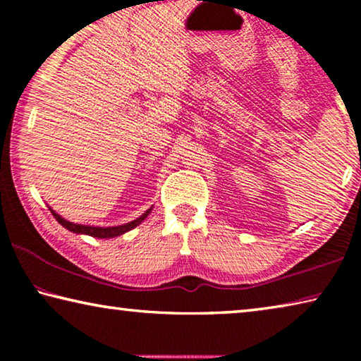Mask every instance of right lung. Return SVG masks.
Returning <instances> with one entry per match:
<instances>
[{
	"label": "right lung",
	"mask_w": 361,
	"mask_h": 361,
	"mask_svg": "<svg viewBox=\"0 0 361 361\" xmlns=\"http://www.w3.org/2000/svg\"><path fill=\"white\" fill-rule=\"evenodd\" d=\"M49 210L54 215V218L57 219V221L66 228L71 232H75V234H85V235H92V237H99V239H111V237H118L126 234L127 231H132L133 228H137V226L143 221V219L149 215L151 209L146 210L142 216L133 219L130 223H126V224H121V226H111V228H99V226H84V224H76V223H71V221H66L65 218H62L59 215V213L54 212L51 207H49Z\"/></svg>",
	"instance_id": "add662e5"
}]
</instances>
